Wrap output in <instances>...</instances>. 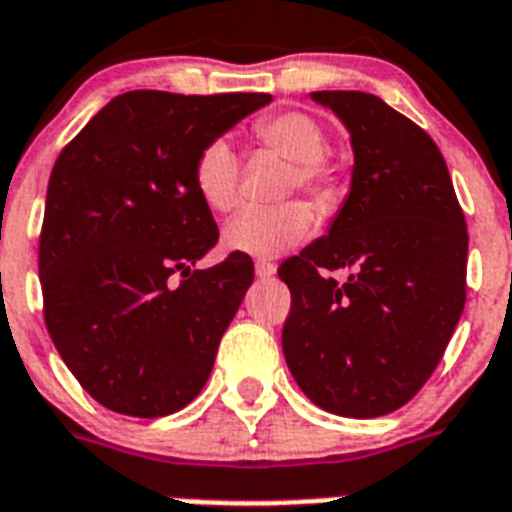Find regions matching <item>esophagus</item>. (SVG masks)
I'll return each mask as SVG.
<instances>
[{"label": "esophagus", "mask_w": 512, "mask_h": 512, "mask_svg": "<svg viewBox=\"0 0 512 512\" xmlns=\"http://www.w3.org/2000/svg\"><path fill=\"white\" fill-rule=\"evenodd\" d=\"M277 272V267L272 264V261H256V275L261 277V280H267V277H272Z\"/></svg>", "instance_id": "esophagus-1"}]
</instances>
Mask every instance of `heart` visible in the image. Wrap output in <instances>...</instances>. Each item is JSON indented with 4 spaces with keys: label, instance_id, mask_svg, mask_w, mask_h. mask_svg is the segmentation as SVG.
<instances>
[{
    "label": "heart",
    "instance_id": "b5f03b06",
    "mask_svg": "<svg viewBox=\"0 0 512 512\" xmlns=\"http://www.w3.org/2000/svg\"><path fill=\"white\" fill-rule=\"evenodd\" d=\"M253 138L264 149L291 162L285 176V192L301 189L318 202L323 211L342 200L344 168L326 152L328 133L307 112H275L253 122ZM240 157L227 141H211L194 162V189L200 200L216 213L235 211L240 202ZM315 229L310 205L299 200L272 205V208H245L224 229V245L229 251L245 253L253 259H275L301 245Z\"/></svg>",
    "mask_w": 512,
    "mask_h": 512
}]
</instances>
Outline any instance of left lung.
I'll use <instances>...</instances> for the list:
<instances>
[{"label": "left lung", "mask_w": 512, "mask_h": 512, "mask_svg": "<svg viewBox=\"0 0 512 512\" xmlns=\"http://www.w3.org/2000/svg\"><path fill=\"white\" fill-rule=\"evenodd\" d=\"M312 101L350 130L355 168L328 235L277 269L291 291L285 363L320 408L382 417L433 376L465 310V213L417 122L360 90ZM336 268L351 275L336 281Z\"/></svg>", "instance_id": "8db88e82"}]
</instances>
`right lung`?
<instances>
[{
  "instance_id": "1",
  "label": "right lung",
  "mask_w": 512,
  "mask_h": 512,
  "mask_svg": "<svg viewBox=\"0 0 512 512\" xmlns=\"http://www.w3.org/2000/svg\"><path fill=\"white\" fill-rule=\"evenodd\" d=\"M267 93L130 90L63 146L50 173L39 280L55 350L101 406L165 417L197 398L253 283V261L219 243L194 189L205 146Z\"/></svg>"
}]
</instances>
